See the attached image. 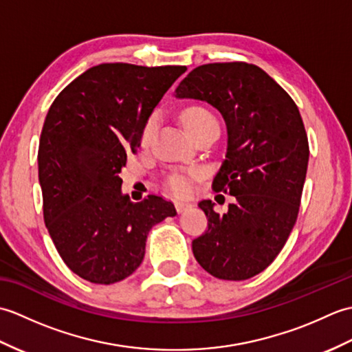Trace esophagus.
<instances>
[{"mask_svg": "<svg viewBox=\"0 0 352 352\" xmlns=\"http://www.w3.org/2000/svg\"><path fill=\"white\" fill-rule=\"evenodd\" d=\"M192 204L190 203H186V201H175V208L178 213H183L188 210V208H190Z\"/></svg>", "mask_w": 352, "mask_h": 352, "instance_id": "1", "label": "esophagus"}]
</instances>
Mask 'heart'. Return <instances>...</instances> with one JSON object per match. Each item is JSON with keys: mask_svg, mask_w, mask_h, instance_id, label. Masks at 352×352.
<instances>
[{"mask_svg": "<svg viewBox=\"0 0 352 352\" xmlns=\"http://www.w3.org/2000/svg\"><path fill=\"white\" fill-rule=\"evenodd\" d=\"M180 121L184 126V130L188 131L189 136H193V134H197L199 131L210 129V126H213V125H218V121H216V118L210 113V111L204 107H199V106H190V107H186L184 110H182ZM154 129H155V118L153 116L148 119L144 125V129H142V133H140L142 145L148 144L149 139H151V136H153ZM169 186L175 193L188 192V183H186V180L182 177L170 178Z\"/></svg>", "mask_w": 352, "mask_h": 352, "instance_id": "obj_1", "label": "heart"}]
</instances>
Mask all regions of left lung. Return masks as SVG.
I'll use <instances>...</instances> for the list:
<instances>
[{
    "label": "left lung",
    "instance_id": "8db88e82",
    "mask_svg": "<svg viewBox=\"0 0 352 352\" xmlns=\"http://www.w3.org/2000/svg\"><path fill=\"white\" fill-rule=\"evenodd\" d=\"M177 100L208 102L227 125V153L213 180L234 197L226 213L203 199L208 228L192 242L206 271L242 281L272 263L296 222L309 164L302 118L289 94L256 65L198 66L175 89Z\"/></svg>",
    "mask_w": 352,
    "mask_h": 352
}]
</instances>
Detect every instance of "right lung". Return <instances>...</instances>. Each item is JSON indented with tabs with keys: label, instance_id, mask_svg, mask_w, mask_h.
Segmentation results:
<instances>
[{
	"label": "right lung",
	"instance_id": "add662e5",
	"mask_svg": "<svg viewBox=\"0 0 352 352\" xmlns=\"http://www.w3.org/2000/svg\"><path fill=\"white\" fill-rule=\"evenodd\" d=\"M186 69L102 63L51 104L37 153L43 219L66 266L81 278L113 284L130 276L144 260L149 230L177 214L162 197L133 203L119 172Z\"/></svg>",
	"mask_w": 352,
	"mask_h": 352
}]
</instances>
